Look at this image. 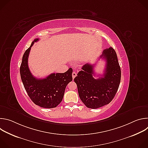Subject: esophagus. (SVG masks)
<instances>
[{"mask_svg":"<svg viewBox=\"0 0 148 148\" xmlns=\"http://www.w3.org/2000/svg\"><path fill=\"white\" fill-rule=\"evenodd\" d=\"M72 76H73V78L74 79V78L77 76V73H76L75 71L73 72V73H72Z\"/></svg>","mask_w":148,"mask_h":148,"instance_id":"1","label":"esophagus"}]
</instances>
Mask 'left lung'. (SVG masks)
Listing matches in <instances>:
<instances>
[{
    "label": "left lung",
    "mask_w": 148,
    "mask_h": 148,
    "mask_svg": "<svg viewBox=\"0 0 148 148\" xmlns=\"http://www.w3.org/2000/svg\"><path fill=\"white\" fill-rule=\"evenodd\" d=\"M100 58L106 61L104 74L94 78L95 65L89 63L82 67L75 77L79 97L87 108L97 109L108 104L113 99L119 86L121 71L117 55L112 47L105 49Z\"/></svg>",
    "instance_id": "1"
}]
</instances>
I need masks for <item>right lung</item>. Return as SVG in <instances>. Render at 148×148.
I'll return each instance as SVG.
<instances>
[{"instance_id": "obj_1", "label": "right lung", "mask_w": 148, "mask_h": 148, "mask_svg": "<svg viewBox=\"0 0 148 148\" xmlns=\"http://www.w3.org/2000/svg\"><path fill=\"white\" fill-rule=\"evenodd\" d=\"M38 41L36 38L25 52L20 67L21 79L32 101L39 107L45 108L56 107L62 100L67 84L73 79V69L64 73H52L45 78H36L28 66V58L32 46Z\"/></svg>"}]
</instances>
